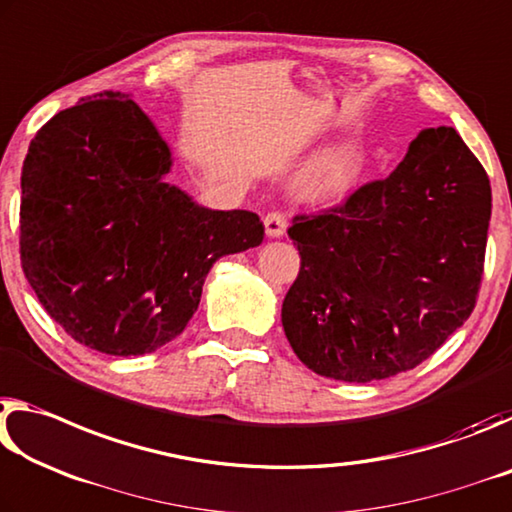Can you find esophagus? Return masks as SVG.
<instances>
[{"label":"esophagus","instance_id":"34e87169","mask_svg":"<svg viewBox=\"0 0 512 512\" xmlns=\"http://www.w3.org/2000/svg\"><path fill=\"white\" fill-rule=\"evenodd\" d=\"M265 231H267V236L270 238H281L283 233H286V226H288V217H286V213H281V211H272V213H267L265 215Z\"/></svg>","mask_w":512,"mask_h":512}]
</instances>
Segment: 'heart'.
I'll list each match as a JSON object with an SVG mask.
<instances>
[{
  "label": "heart",
  "mask_w": 512,
  "mask_h": 512,
  "mask_svg": "<svg viewBox=\"0 0 512 512\" xmlns=\"http://www.w3.org/2000/svg\"><path fill=\"white\" fill-rule=\"evenodd\" d=\"M347 181V165L342 158H329L324 161L317 170H313L311 177H308V190L313 195H333L338 192Z\"/></svg>",
  "instance_id": "obj_1"
}]
</instances>
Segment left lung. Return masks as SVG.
<instances>
[{
	"label": "left lung",
	"instance_id": "1",
	"mask_svg": "<svg viewBox=\"0 0 512 512\" xmlns=\"http://www.w3.org/2000/svg\"><path fill=\"white\" fill-rule=\"evenodd\" d=\"M490 211L479 158L438 127L410 142L388 179L295 215L301 267L281 322L301 363L347 383L424 363L474 311Z\"/></svg>",
	"mask_w": 512,
	"mask_h": 512
}]
</instances>
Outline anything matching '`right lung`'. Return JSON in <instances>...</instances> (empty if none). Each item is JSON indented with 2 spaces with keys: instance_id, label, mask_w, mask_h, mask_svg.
Segmentation results:
<instances>
[{
  "instance_id": "1",
  "label": "right lung",
  "mask_w": 512,
  "mask_h": 512,
  "mask_svg": "<svg viewBox=\"0 0 512 512\" xmlns=\"http://www.w3.org/2000/svg\"><path fill=\"white\" fill-rule=\"evenodd\" d=\"M170 165L149 117L113 90L56 113L24 158V276L49 317L99 354L167 345L217 258L263 242L261 217L197 206L163 181Z\"/></svg>"
}]
</instances>
